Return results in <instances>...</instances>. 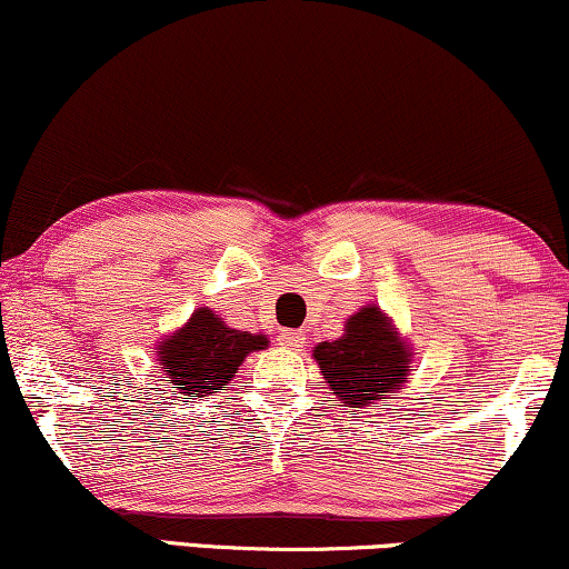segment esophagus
<instances>
[{"label":"esophagus","instance_id":"1","mask_svg":"<svg viewBox=\"0 0 569 569\" xmlns=\"http://www.w3.org/2000/svg\"><path fill=\"white\" fill-rule=\"evenodd\" d=\"M280 343H283V347H289V349H301L305 347V333H301V330H289V333H283L278 338Z\"/></svg>","mask_w":569,"mask_h":569}]
</instances>
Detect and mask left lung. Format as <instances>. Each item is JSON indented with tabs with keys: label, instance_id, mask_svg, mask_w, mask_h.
Listing matches in <instances>:
<instances>
[{
	"label": "left lung",
	"instance_id": "left-lung-1",
	"mask_svg": "<svg viewBox=\"0 0 569 569\" xmlns=\"http://www.w3.org/2000/svg\"><path fill=\"white\" fill-rule=\"evenodd\" d=\"M312 359L343 407L370 409L401 391L412 372V343L378 305L359 307L343 336L320 341Z\"/></svg>",
	"mask_w": 569,
	"mask_h": 569
}]
</instances>
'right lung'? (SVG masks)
<instances>
[{
	"instance_id": "right-lung-1",
	"label": "right lung",
	"mask_w": 569,
	"mask_h": 569,
	"mask_svg": "<svg viewBox=\"0 0 569 569\" xmlns=\"http://www.w3.org/2000/svg\"><path fill=\"white\" fill-rule=\"evenodd\" d=\"M268 343V336L236 330L210 307H199L181 328L157 341V365L183 397L204 399L226 391L243 359Z\"/></svg>"
}]
</instances>
